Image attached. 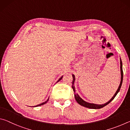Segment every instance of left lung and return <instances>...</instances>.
Listing matches in <instances>:
<instances>
[{
    "label": "left lung",
    "instance_id": "8db88e82",
    "mask_svg": "<svg viewBox=\"0 0 130 130\" xmlns=\"http://www.w3.org/2000/svg\"><path fill=\"white\" fill-rule=\"evenodd\" d=\"M120 71H121V81H120V83L118 89L117 91H116L115 94H114L112 98H111V99L109 101H108L107 103H105V104H93V103H89L85 102L84 100H83L82 99H81L80 97L78 96V94L76 92L75 87H74V81H75V76H74V74H72V76H73V81H72V89H73V91H74V98H75L76 102H77L79 104L82 105V106H83V107L88 108H91V109H100V108H103V107H104V106L107 105V104H108L112 100H113V99L115 98V96H116V94H117L118 92H119L121 86H122V84L123 78V68H122V60H121V59H120Z\"/></svg>",
    "mask_w": 130,
    "mask_h": 130
}]
</instances>
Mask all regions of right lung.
Returning a JSON list of instances; mask_svg holds the SVG:
<instances>
[{
  "label": "right lung",
  "mask_w": 130,
  "mask_h": 130,
  "mask_svg": "<svg viewBox=\"0 0 130 130\" xmlns=\"http://www.w3.org/2000/svg\"><path fill=\"white\" fill-rule=\"evenodd\" d=\"M62 77H61L60 78V79H59V80H58V81H57V82H58V81H60L61 80V79H62ZM48 100H49V99H48L47 100V101H46V102H44V103H41V104H39V105H36V106H35V107H38V106H40V105H43V104H46V103L47 102V101Z\"/></svg>",
  "instance_id": "1"
}]
</instances>
